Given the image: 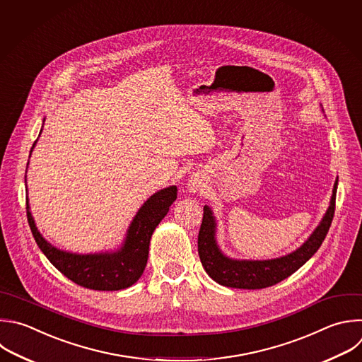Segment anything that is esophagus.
I'll list each match as a JSON object with an SVG mask.
<instances>
[{
    "mask_svg": "<svg viewBox=\"0 0 362 362\" xmlns=\"http://www.w3.org/2000/svg\"><path fill=\"white\" fill-rule=\"evenodd\" d=\"M199 187H200V182L199 180H190V183H189V190L190 192H197L199 190Z\"/></svg>",
    "mask_w": 362,
    "mask_h": 362,
    "instance_id": "34e87169",
    "label": "esophagus"
}]
</instances>
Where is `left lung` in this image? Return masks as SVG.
<instances>
[{
	"instance_id": "left-lung-1",
	"label": "left lung",
	"mask_w": 362,
	"mask_h": 362,
	"mask_svg": "<svg viewBox=\"0 0 362 362\" xmlns=\"http://www.w3.org/2000/svg\"><path fill=\"white\" fill-rule=\"evenodd\" d=\"M337 186L338 177L334 183L328 210L307 242L296 252L272 260H233L224 256L216 242V220L213 211L209 206H204L197 238V252L206 273L221 286L245 290L266 288L290 277L305 264L322 245L335 211Z\"/></svg>"
}]
</instances>
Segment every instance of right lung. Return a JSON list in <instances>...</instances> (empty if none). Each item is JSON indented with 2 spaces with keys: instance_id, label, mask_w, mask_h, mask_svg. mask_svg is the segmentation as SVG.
I'll use <instances>...</instances> for the list:
<instances>
[{
  "instance_id": "obj_1",
  "label": "right lung",
  "mask_w": 362,
  "mask_h": 362,
  "mask_svg": "<svg viewBox=\"0 0 362 362\" xmlns=\"http://www.w3.org/2000/svg\"><path fill=\"white\" fill-rule=\"evenodd\" d=\"M176 197V186H169L152 194L134 217L122 247L113 253L76 255L59 250L48 243L38 231L28 200L27 217L38 247L65 277L85 288L116 291L131 287L144 274L149 256L151 237Z\"/></svg>"
}]
</instances>
